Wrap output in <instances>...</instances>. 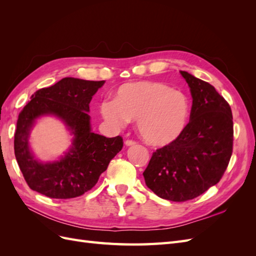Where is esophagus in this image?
Returning a JSON list of instances; mask_svg holds the SVG:
<instances>
[{
  "mask_svg": "<svg viewBox=\"0 0 256 256\" xmlns=\"http://www.w3.org/2000/svg\"><path fill=\"white\" fill-rule=\"evenodd\" d=\"M136 142V141H132V140H126L125 141V144L127 145V146H131V145H134Z\"/></svg>",
  "mask_w": 256,
  "mask_h": 256,
  "instance_id": "1",
  "label": "esophagus"
}]
</instances>
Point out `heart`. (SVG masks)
<instances>
[{
	"mask_svg": "<svg viewBox=\"0 0 256 256\" xmlns=\"http://www.w3.org/2000/svg\"><path fill=\"white\" fill-rule=\"evenodd\" d=\"M100 112L115 127L136 120L143 140L154 146L173 143L187 128L191 106L180 90L161 82L142 81L122 84L113 100H104Z\"/></svg>",
	"mask_w": 256,
	"mask_h": 256,
	"instance_id": "heart-1",
	"label": "heart"
}]
</instances>
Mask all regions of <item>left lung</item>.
I'll return each mask as SVG.
<instances>
[{"mask_svg": "<svg viewBox=\"0 0 256 256\" xmlns=\"http://www.w3.org/2000/svg\"><path fill=\"white\" fill-rule=\"evenodd\" d=\"M188 83L190 120L173 143L152 152L143 173L145 184L159 198L186 202L218 184L233 152L230 106L212 84L180 72Z\"/></svg>", "mask_w": 256, "mask_h": 256, "instance_id": "obj_1", "label": "left lung"}]
</instances>
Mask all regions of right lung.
I'll use <instances>...</instances> for the list:
<instances>
[{
	"label": "right lung",
	"instance_id": "1",
	"mask_svg": "<svg viewBox=\"0 0 256 256\" xmlns=\"http://www.w3.org/2000/svg\"><path fill=\"white\" fill-rule=\"evenodd\" d=\"M104 81L64 78L38 90L19 114L14 134V156L28 187L51 198H72L97 184L110 161L122 148V138L92 132L90 102ZM60 117L75 136L73 147L60 162L40 164L29 152L27 138L42 114Z\"/></svg>",
	"mask_w": 256,
	"mask_h": 256
}]
</instances>
